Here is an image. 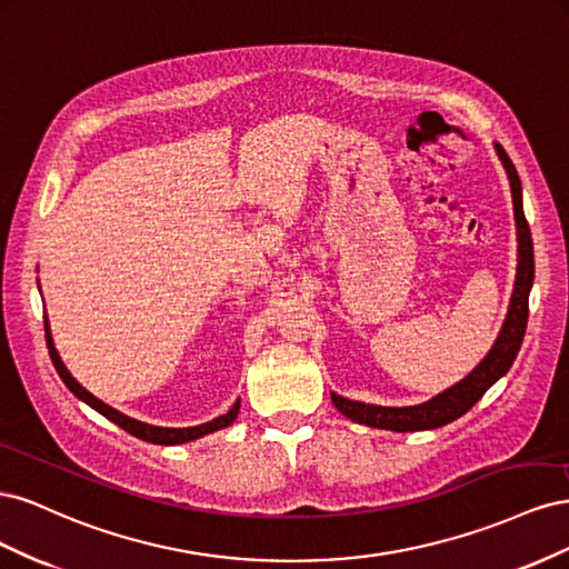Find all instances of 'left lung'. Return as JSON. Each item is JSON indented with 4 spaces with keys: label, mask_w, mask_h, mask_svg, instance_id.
<instances>
[{
    "label": "left lung",
    "mask_w": 569,
    "mask_h": 569,
    "mask_svg": "<svg viewBox=\"0 0 569 569\" xmlns=\"http://www.w3.org/2000/svg\"><path fill=\"white\" fill-rule=\"evenodd\" d=\"M498 157H501L506 173L510 180V192H512V206H515V222H518V278H515V291L508 308V318L503 322V330L498 335L493 349L487 353L481 363L453 385L451 389L441 391L435 399L420 406H408V408H385V406H370V403H358L343 399L339 393H332V403L341 416H347L353 422L377 427V429H391V432H418V429H435L441 425H449L456 418L465 416L487 389L501 380V377L510 370L515 356H518L525 330H527V318H529V289L533 282V244H531V232L529 222L525 218L522 209V184L520 176L515 170L510 157L501 144H496Z\"/></svg>",
    "instance_id": "obj_1"
}]
</instances>
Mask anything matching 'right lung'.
<instances>
[{
	"label": "right lung",
	"instance_id": "1",
	"mask_svg": "<svg viewBox=\"0 0 569 569\" xmlns=\"http://www.w3.org/2000/svg\"><path fill=\"white\" fill-rule=\"evenodd\" d=\"M44 332H47V349H49V356H51V363H54V368H57L59 377L63 380V385H66L68 389H71V391L78 396V399H82L84 403L92 406L94 410H99L101 416L109 418V420L116 422L118 427H123L126 432H130V435L137 437V439H144V441H151V443H166V446H170V443H184V441L199 439V437H203V435H211V432H216V429L228 427V425H232L234 418H237L239 401L226 412V416H220V418H216V420H211V422L197 425V427H187V429H184V427H182V429L153 427V425H147V422H140V420H132V418L123 416V412H118V410H113L111 406H107L104 401H99L97 396H92L84 387H80V385L73 380V375L68 372L66 366L61 363V358H59V353H57V349H54V341H51L49 325H47V322H44Z\"/></svg>",
	"mask_w": 569,
	"mask_h": 569
}]
</instances>
